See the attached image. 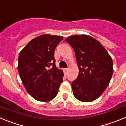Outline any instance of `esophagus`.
Listing matches in <instances>:
<instances>
[{"mask_svg": "<svg viewBox=\"0 0 126 126\" xmlns=\"http://www.w3.org/2000/svg\"><path fill=\"white\" fill-rule=\"evenodd\" d=\"M68 71H69V69H64V73H65V74H66L67 73Z\"/></svg>", "mask_w": 126, "mask_h": 126, "instance_id": "34e87169", "label": "esophagus"}]
</instances>
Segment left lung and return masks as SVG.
<instances>
[{
	"mask_svg": "<svg viewBox=\"0 0 126 126\" xmlns=\"http://www.w3.org/2000/svg\"><path fill=\"white\" fill-rule=\"evenodd\" d=\"M75 52L78 76L72 82L74 97L83 102L95 100L109 86L113 74V61L96 39L85 34L73 35L65 40Z\"/></svg>",
	"mask_w": 126,
	"mask_h": 126,
	"instance_id": "1",
	"label": "left lung"
}]
</instances>
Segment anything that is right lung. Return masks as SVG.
Wrapping results in <instances>:
<instances>
[{
	"instance_id": "right-lung-1",
	"label": "right lung",
	"mask_w": 126,
	"mask_h": 126,
	"mask_svg": "<svg viewBox=\"0 0 126 126\" xmlns=\"http://www.w3.org/2000/svg\"><path fill=\"white\" fill-rule=\"evenodd\" d=\"M63 36L44 34L30 41L18 57V72L28 93L40 102L56 96L63 81V71L57 68L54 52Z\"/></svg>"
}]
</instances>
